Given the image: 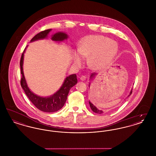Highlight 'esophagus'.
<instances>
[{
    "mask_svg": "<svg viewBox=\"0 0 156 156\" xmlns=\"http://www.w3.org/2000/svg\"><path fill=\"white\" fill-rule=\"evenodd\" d=\"M80 80H81V81H85V80H86V77H85V76L82 75V76H81L80 77Z\"/></svg>",
    "mask_w": 156,
    "mask_h": 156,
    "instance_id": "esophagus-1",
    "label": "esophagus"
}]
</instances>
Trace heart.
Masks as SVG:
<instances>
[{"label":"heart","mask_w":156,"mask_h":156,"mask_svg":"<svg viewBox=\"0 0 156 156\" xmlns=\"http://www.w3.org/2000/svg\"><path fill=\"white\" fill-rule=\"evenodd\" d=\"M118 52V43L109 38L101 35H90L84 37L80 42L78 50L74 52V59L81 66L83 58H88L91 69L99 70L108 66Z\"/></svg>","instance_id":"b5f03b06"}]
</instances>
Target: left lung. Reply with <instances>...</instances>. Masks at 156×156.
<instances>
[{"label":"left lung","mask_w":156,"mask_h":156,"mask_svg":"<svg viewBox=\"0 0 156 156\" xmlns=\"http://www.w3.org/2000/svg\"><path fill=\"white\" fill-rule=\"evenodd\" d=\"M96 75L95 73H92L91 75H90V78H93L95 75ZM132 90H131V92H130V94L128 95V97H129L131 94H132ZM89 106H90V109H92V111L94 112H95V113H98V114H102L104 112L102 111H101V110H99V109H98V108H97V107H95L93 104H92L90 101L89 102Z\"/></svg>","instance_id":"obj_1"}]
</instances>
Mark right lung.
Here are the masks:
<instances>
[{
    "mask_svg": "<svg viewBox=\"0 0 156 156\" xmlns=\"http://www.w3.org/2000/svg\"><path fill=\"white\" fill-rule=\"evenodd\" d=\"M51 30V29H47L40 32L31 40V41H34L39 39L44 38L47 37L48 34ZM67 35L66 33L59 32L54 34L51 39L53 41H61L65 39H67ZM24 51L23 52L20 62L22 74L20 84L26 95L29 98L30 101L35 105L37 109L41 111L45 112H54L59 111V109H61L63 107L66 103L69 90L77 83L76 75V74H73L69 75V76H67L60 89L52 96L47 98H43L37 96L36 94H33L31 91H30L29 87H27L24 76L23 71V63Z\"/></svg>",
    "mask_w": 156,
    "mask_h": 156,
    "instance_id": "add662e5",
    "label": "right lung"
}]
</instances>
